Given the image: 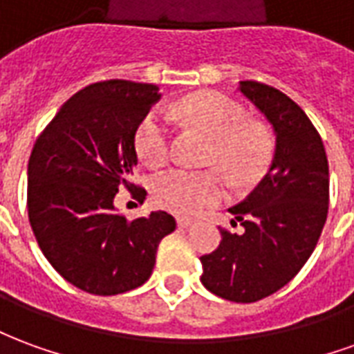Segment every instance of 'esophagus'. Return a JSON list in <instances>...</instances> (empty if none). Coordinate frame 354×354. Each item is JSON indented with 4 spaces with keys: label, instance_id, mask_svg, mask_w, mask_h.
<instances>
[{
    "label": "esophagus",
    "instance_id": "1",
    "mask_svg": "<svg viewBox=\"0 0 354 354\" xmlns=\"http://www.w3.org/2000/svg\"><path fill=\"white\" fill-rule=\"evenodd\" d=\"M178 225H180L182 230H187V227H192L193 225V220H189V218H178Z\"/></svg>",
    "mask_w": 354,
    "mask_h": 354
}]
</instances>
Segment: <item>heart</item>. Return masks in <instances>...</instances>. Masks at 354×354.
Instances as JSON below:
<instances>
[{
  "label": "heart",
  "instance_id": "b5f03b06",
  "mask_svg": "<svg viewBox=\"0 0 354 354\" xmlns=\"http://www.w3.org/2000/svg\"><path fill=\"white\" fill-rule=\"evenodd\" d=\"M170 115L205 131L214 140L208 162L216 165L237 185L252 184L263 174L271 142L267 132L250 123L245 106L220 93H195L170 106ZM172 142V127L167 113L149 111L134 131L136 153L147 167L167 162ZM151 192L157 205L182 216L199 214L203 208L222 199L223 187L214 172L170 169L155 176Z\"/></svg>",
  "mask_w": 354,
  "mask_h": 354
}]
</instances>
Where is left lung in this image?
<instances>
[{
    "label": "left lung",
    "mask_w": 354,
    "mask_h": 354,
    "mask_svg": "<svg viewBox=\"0 0 354 354\" xmlns=\"http://www.w3.org/2000/svg\"><path fill=\"white\" fill-rule=\"evenodd\" d=\"M239 91L273 127L274 153L254 192L230 208L243 233L220 230V246L201 256V282L223 299L252 304L309 260L326 222L330 180L322 140L296 102L258 81H241Z\"/></svg>",
    "instance_id": "left-lung-1"
}]
</instances>
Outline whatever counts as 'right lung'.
<instances>
[{"instance_id": "obj_1", "label": "right lung", "mask_w": 354, "mask_h": 354, "mask_svg": "<svg viewBox=\"0 0 354 354\" xmlns=\"http://www.w3.org/2000/svg\"><path fill=\"white\" fill-rule=\"evenodd\" d=\"M159 96L155 85L124 80L81 88L58 109L28 162V218L37 245L66 281L88 294L142 286L161 239L176 230L165 210L129 222L113 205L119 187H132L134 131Z\"/></svg>"}]
</instances>
